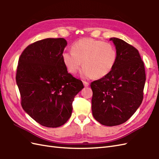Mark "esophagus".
Listing matches in <instances>:
<instances>
[{
    "label": "esophagus",
    "mask_w": 159,
    "mask_h": 159,
    "mask_svg": "<svg viewBox=\"0 0 159 159\" xmlns=\"http://www.w3.org/2000/svg\"><path fill=\"white\" fill-rule=\"evenodd\" d=\"M83 84H84V86H85V87H88L89 86V83L88 82L85 81V80H84V81H83Z\"/></svg>",
    "instance_id": "obj_1"
}]
</instances>
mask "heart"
I'll return each instance as SVG.
<instances>
[{"instance_id": "heart-1", "label": "heart", "mask_w": 159, "mask_h": 159, "mask_svg": "<svg viewBox=\"0 0 159 159\" xmlns=\"http://www.w3.org/2000/svg\"><path fill=\"white\" fill-rule=\"evenodd\" d=\"M72 52L64 51L61 59L67 72L75 74L83 63L84 77L102 79L114 68L117 52L112 43L93 38H83L72 46Z\"/></svg>"}]
</instances>
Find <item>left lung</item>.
I'll list each match as a JSON object with an SVG mask.
<instances>
[{"label": "left lung", "instance_id": "1", "mask_svg": "<svg viewBox=\"0 0 159 159\" xmlns=\"http://www.w3.org/2000/svg\"><path fill=\"white\" fill-rule=\"evenodd\" d=\"M117 60L111 72L91 83L92 114L107 126L123 124L136 112L143 98L146 72L138 50L124 40L110 39Z\"/></svg>", "mask_w": 159, "mask_h": 159}]
</instances>
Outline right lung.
Masks as SVG:
<instances>
[{"mask_svg":"<svg viewBox=\"0 0 159 159\" xmlns=\"http://www.w3.org/2000/svg\"><path fill=\"white\" fill-rule=\"evenodd\" d=\"M64 38H47L24 50L18 60L16 83L22 109L43 126L57 128L72 116L74 97L83 82L67 72L61 59Z\"/></svg>","mask_w":159,"mask_h":159,"instance_id":"1","label":"right lung"}]
</instances>
